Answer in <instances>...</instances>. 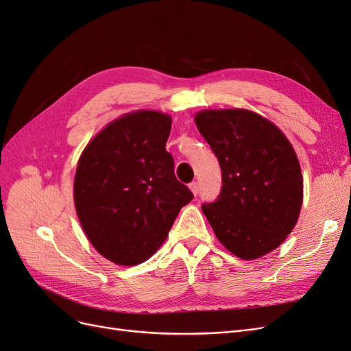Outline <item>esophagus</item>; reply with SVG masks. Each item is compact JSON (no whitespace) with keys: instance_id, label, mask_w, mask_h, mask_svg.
Returning a JSON list of instances; mask_svg holds the SVG:
<instances>
[{"instance_id":"obj_1","label":"esophagus","mask_w":351,"mask_h":351,"mask_svg":"<svg viewBox=\"0 0 351 351\" xmlns=\"http://www.w3.org/2000/svg\"><path fill=\"white\" fill-rule=\"evenodd\" d=\"M190 190H192V192H193V195L196 196V195L199 193V183H197V182H193V183H190Z\"/></svg>"}]
</instances>
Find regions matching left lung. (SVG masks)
Masks as SVG:
<instances>
[{
    "mask_svg": "<svg viewBox=\"0 0 351 351\" xmlns=\"http://www.w3.org/2000/svg\"><path fill=\"white\" fill-rule=\"evenodd\" d=\"M195 120L222 173L218 197L202 205L218 240L246 261L278 247L303 200L293 146L277 125L252 111H200Z\"/></svg>",
    "mask_w": 351,
    "mask_h": 351,
    "instance_id": "1",
    "label": "left lung"
}]
</instances>
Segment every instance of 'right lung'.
I'll return each mask as SVG.
<instances>
[{"instance_id":"1","label":"right lung","mask_w":351,"mask_h":351,"mask_svg":"<svg viewBox=\"0 0 351 351\" xmlns=\"http://www.w3.org/2000/svg\"><path fill=\"white\" fill-rule=\"evenodd\" d=\"M169 132L168 115L136 111L105 127L79 159L77 217L93 247L117 265L149 259L193 199L165 149Z\"/></svg>"}]
</instances>
